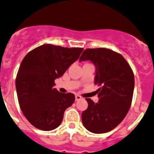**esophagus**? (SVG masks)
<instances>
[{
    "instance_id": "obj_1",
    "label": "esophagus",
    "mask_w": 154,
    "mask_h": 154,
    "mask_svg": "<svg viewBox=\"0 0 154 154\" xmlns=\"http://www.w3.org/2000/svg\"><path fill=\"white\" fill-rule=\"evenodd\" d=\"M80 99H82V97L80 96V95H75V100H76V101H79V100H80Z\"/></svg>"
}]
</instances>
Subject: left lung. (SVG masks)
<instances>
[{
	"mask_svg": "<svg viewBox=\"0 0 154 154\" xmlns=\"http://www.w3.org/2000/svg\"><path fill=\"white\" fill-rule=\"evenodd\" d=\"M90 60L96 68L94 83L98 102L86 98L88 107L82 113L87 130L101 134L117 127L127 114L133 96L135 77L126 59L120 53L106 48L86 49L80 61Z\"/></svg>",
	"mask_w": 154,
	"mask_h": 154,
	"instance_id": "obj_1",
	"label": "left lung"
}]
</instances>
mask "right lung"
I'll return each instance as SVG.
<instances>
[{
	"label": "right lung",
	"instance_id": "add662e5",
	"mask_svg": "<svg viewBox=\"0 0 154 154\" xmlns=\"http://www.w3.org/2000/svg\"><path fill=\"white\" fill-rule=\"evenodd\" d=\"M83 48L44 44L30 51L21 62L16 78L20 108L31 125L43 131L56 129L64 112L75 100L73 93L55 89L62 76L80 57Z\"/></svg>",
	"mask_w": 154,
	"mask_h": 154
}]
</instances>
